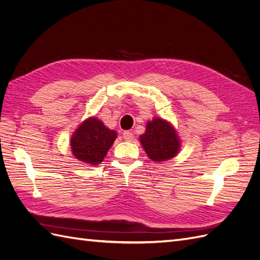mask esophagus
<instances>
[{
    "label": "esophagus",
    "mask_w": 260,
    "mask_h": 260,
    "mask_svg": "<svg viewBox=\"0 0 260 260\" xmlns=\"http://www.w3.org/2000/svg\"><path fill=\"white\" fill-rule=\"evenodd\" d=\"M122 137L125 141H132L133 140V135H132V132H130V131H124Z\"/></svg>",
    "instance_id": "obj_1"
}]
</instances>
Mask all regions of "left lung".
<instances>
[{"mask_svg": "<svg viewBox=\"0 0 260 260\" xmlns=\"http://www.w3.org/2000/svg\"><path fill=\"white\" fill-rule=\"evenodd\" d=\"M147 156L153 161L159 162L175 157L180 151V140L176 129L167 120L154 118L147 121L145 133L140 136Z\"/></svg>", "mask_w": 260, "mask_h": 260, "instance_id": "left-lung-1", "label": "left lung"}]
</instances>
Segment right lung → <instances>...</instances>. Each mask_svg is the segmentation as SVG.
Masks as SVG:
<instances>
[{"label": "right lung", "mask_w": 260, "mask_h": 260, "mask_svg": "<svg viewBox=\"0 0 260 260\" xmlns=\"http://www.w3.org/2000/svg\"><path fill=\"white\" fill-rule=\"evenodd\" d=\"M117 138L115 130L108 129L95 117L84 120L70 139V146L77 159L89 165L103 161Z\"/></svg>", "instance_id": "right-lung-1"}]
</instances>
